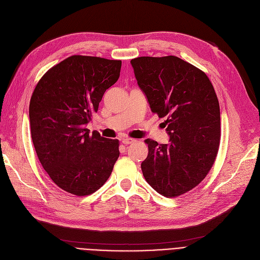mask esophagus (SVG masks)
<instances>
[{
	"label": "esophagus",
	"mask_w": 260,
	"mask_h": 260,
	"mask_svg": "<svg viewBox=\"0 0 260 260\" xmlns=\"http://www.w3.org/2000/svg\"><path fill=\"white\" fill-rule=\"evenodd\" d=\"M134 142H136V140L133 139V138H123L122 139V143L124 145H128V144H132Z\"/></svg>",
	"instance_id": "34e87169"
}]
</instances>
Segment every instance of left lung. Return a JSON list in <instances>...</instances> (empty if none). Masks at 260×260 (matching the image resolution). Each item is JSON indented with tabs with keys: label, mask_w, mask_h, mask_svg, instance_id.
<instances>
[{
	"label": "left lung",
	"mask_w": 260,
	"mask_h": 260,
	"mask_svg": "<svg viewBox=\"0 0 260 260\" xmlns=\"http://www.w3.org/2000/svg\"><path fill=\"white\" fill-rule=\"evenodd\" d=\"M131 63L151 111L166 118L171 141H144L143 176L162 196L178 197L197 186L214 165L221 134L219 102L208 76L178 57H139Z\"/></svg>",
	"instance_id": "left-lung-1"
}]
</instances>
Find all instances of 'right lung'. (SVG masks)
I'll return each instance as SVG.
<instances>
[{
	"label": "right lung",
	"instance_id": "1",
	"mask_svg": "<svg viewBox=\"0 0 260 260\" xmlns=\"http://www.w3.org/2000/svg\"><path fill=\"white\" fill-rule=\"evenodd\" d=\"M120 60L68 57L40 79L29 103L31 139L50 179L76 196L99 189L120 155L119 140L86 128L106 89L120 77Z\"/></svg>",
	"mask_w": 260,
	"mask_h": 260
}]
</instances>
